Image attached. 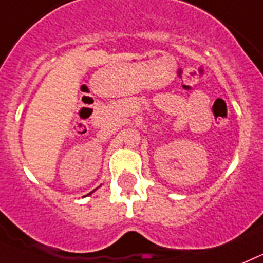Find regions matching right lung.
<instances>
[{"label":"right lung","mask_w":263,"mask_h":263,"mask_svg":"<svg viewBox=\"0 0 263 263\" xmlns=\"http://www.w3.org/2000/svg\"><path fill=\"white\" fill-rule=\"evenodd\" d=\"M91 193H92V192H91ZM88 195H90V193H88Z\"/></svg>","instance_id":"obj_1"}]
</instances>
